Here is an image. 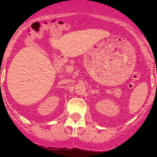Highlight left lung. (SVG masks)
Returning a JSON list of instances; mask_svg holds the SVG:
<instances>
[{
  "mask_svg": "<svg viewBox=\"0 0 157 157\" xmlns=\"http://www.w3.org/2000/svg\"><path fill=\"white\" fill-rule=\"evenodd\" d=\"M156 86H157V85H156Z\"/></svg>",
  "mask_w": 157,
  "mask_h": 157,
  "instance_id": "left-lung-1",
  "label": "left lung"
}]
</instances>
